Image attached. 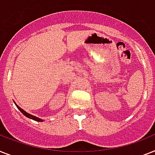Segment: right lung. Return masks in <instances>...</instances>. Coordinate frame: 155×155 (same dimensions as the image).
Here are the masks:
<instances>
[{"instance_id": "obj_1", "label": "right lung", "mask_w": 155, "mask_h": 155, "mask_svg": "<svg viewBox=\"0 0 155 155\" xmlns=\"http://www.w3.org/2000/svg\"><path fill=\"white\" fill-rule=\"evenodd\" d=\"M16 107L18 108L19 110H20V111H21V112L22 113V114H23L24 115H25V116H26V117H28V118H29V119H33V120H35V121H37V122H42L43 121L42 119H40V118H37V117H36V116H33V115H32V114H28V113H27V112H26V111H25V110H24L23 109H21V108L20 107H19V106H17V105H16Z\"/></svg>"}]
</instances>
